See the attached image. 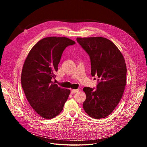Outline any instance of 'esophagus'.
Listing matches in <instances>:
<instances>
[{
  "label": "esophagus",
  "instance_id": "34e87169",
  "mask_svg": "<svg viewBox=\"0 0 147 147\" xmlns=\"http://www.w3.org/2000/svg\"><path fill=\"white\" fill-rule=\"evenodd\" d=\"M79 91V90H71V94H75L76 92H77Z\"/></svg>",
  "mask_w": 147,
  "mask_h": 147
}]
</instances>
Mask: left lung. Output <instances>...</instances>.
<instances>
[{
	"label": "left lung",
	"mask_w": 147,
	"mask_h": 147,
	"mask_svg": "<svg viewBox=\"0 0 147 147\" xmlns=\"http://www.w3.org/2000/svg\"><path fill=\"white\" fill-rule=\"evenodd\" d=\"M77 41L90 56L92 76L99 78L96 88H83L86 94L83 108L92 118H105L116 108L124 92L127 73L124 57L105 38H77Z\"/></svg>",
	"instance_id": "obj_1"
}]
</instances>
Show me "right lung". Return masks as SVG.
<instances>
[{
    "label": "right lung",
    "mask_w": 147,
    "mask_h": 147,
    "mask_svg": "<svg viewBox=\"0 0 147 147\" xmlns=\"http://www.w3.org/2000/svg\"><path fill=\"white\" fill-rule=\"evenodd\" d=\"M76 42L66 37L42 39L29 52L21 77L22 88L33 110L43 118L56 117L63 109L70 91L52 81L63 52Z\"/></svg>",
    "instance_id": "1"
}]
</instances>
